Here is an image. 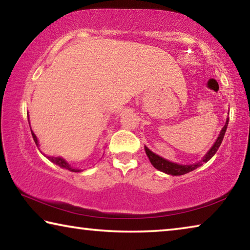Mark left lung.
<instances>
[{"label":"left lung","instance_id":"1","mask_svg":"<svg viewBox=\"0 0 250 250\" xmlns=\"http://www.w3.org/2000/svg\"><path fill=\"white\" fill-rule=\"evenodd\" d=\"M228 120H229V119H228V118H227L226 124H225V125H224V128L222 129L221 133H219L216 142L214 143V146L210 147V150L205 154V156H204V158H203V160L201 161V162L195 163V164H188V166H182V164L173 163V162H170V161L163 159L162 156H160L158 154L153 153V152L147 149L146 146H145L146 153L147 155V158H149L152 166H153L155 168H158V170L162 171L164 173H167V174H171V175H183V174H186V173L192 172L193 170H195V168L200 167L203 163H206L207 161H209L211 158H213L214 154L216 153L219 146H221V143L223 141L224 135H225L227 125H228Z\"/></svg>","mask_w":250,"mask_h":250}]
</instances>
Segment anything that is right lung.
<instances>
[{
  "label": "right lung",
  "instance_id": "obj_1",
  "mask_svg": "<svg viewBox=\"0 0 250 250\" xmlns=\"http://www.w3.org/2000/svg\"><path fill=\"white\" fill-rule=\"evenodd\" d=\"M28 122H29V120H28ZM31 131H32V130H31ZM32 135H33L34 141H35V143H36V146H39V141H37L36 135L34 134L33 131H32ZM46 158H47L49 161H52L53 163L57 164V166H59L61 167H62V168H67V170H69V171H71V172H79V171H80V170H77V168H74L73 167H70L69 164L67 163L66 161H65L64 159H62V158H53V156H46Z\"/></svg>",
  "mask_w": 250,
  "mask_h": 250
}]
</instances>
